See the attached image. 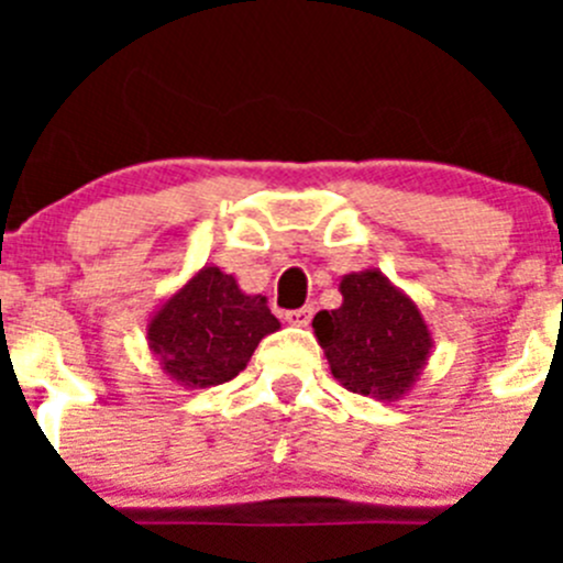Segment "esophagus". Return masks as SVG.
Instances as JSON below:
<instances>
[{
    "mask_svg": "<svg viewBox=\"0 0 563 563\" xmlns=\"http://www.w3.org/2000/svg\"><path fill=\"white\" fill-rule=\"evenodd\" d=\"M285 321L290 327H307L312 321V307H298V310L285 312Z\"/></svg>",
    "mask_w": 563,
    "mask_h": 563,
    "instance_id": "obj_1",
    "label": "esophagus"
}]
</instances>
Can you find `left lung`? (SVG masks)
Wrapping results in <instances>:
<instances>
[{"label": "left lung", "mask_w": 563, "mask_h": 563, "mask_svg": "<svg viewBox=\"0 0 563 563\" xmlns=\"http://www.w3.org/2000/svg\"><path fill=\"white\" fill-rule=\"evenodd\" d=\"M338 310L312 318L330 372L343 389L395 402L409 395L429 363L434 338L415 298L377 267L341 276Z\"/></svg>", "instance_id": "left-lung-1"}]
</instances>
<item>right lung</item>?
<instances>
[{
    "label": "right lung",
    "mask_w": 563,
    "mask_h": 563,
    "mask_svg": "<svg viewBox=\"0 0 563 563\" xmlns=\"http://www.w3.org/2000/svg\"><path fill=\"white\" fill-rule=\"evenodd\" d=\"M282 330L262 296L206 265L148 316L146 341L163 375L186 389H208L245 369L258 341Z\"/></svg>",
    "instance_id": "obj_1"
}]
</instances>
